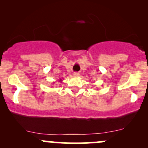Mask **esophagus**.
<instances>
[{"instance_id":"34e87169","label":"esophagus","mask_w":148,"mask_h":148,"mask_svg":"<svg viewBox=\"0 0 148 148\" xmlns=\"http://www.w3.org/2000/svg\"><path fill=\"white\" fill-rule=\"evenodd\" d=\"M73 76H79V72H74V73H73Z\"/></svg>"}]
</instances>
